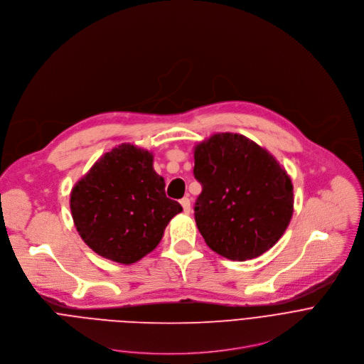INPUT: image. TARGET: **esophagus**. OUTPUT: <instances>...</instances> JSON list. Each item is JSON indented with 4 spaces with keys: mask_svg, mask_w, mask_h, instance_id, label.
<instances>
[{
    "mask_svg": "<svg viewBox=\"0 0 364 364\" xmlns=\"http://www.w3.org/2000/svg\"><path fill=\"white\" fill-rule=\"evenodd\" d=\"M181 205H182V208H183V210H185L186 213H189V210H191V199H189V198H182V199H181Z\"/></svg>",
    "mask_w": 364,
    "mask_h": 364,
    "instance_id": "esophagus-1",
    "label": "esophagus"
}]
</instances>
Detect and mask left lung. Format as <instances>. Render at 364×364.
Wrapping results in <instances>:
<instances>
[{
    "label": "left lung",
    "instance_id": "8db88e82",
    "mask_svg": "<svg viewBox=\"0 0 364 364\" xmlns=\"http://www.w3.org/2000/svg\"><path fill=\"white\" fill-rule=\"evenodd\" d=\"M202 192L195 221L206 245L228 259L268 251L293 216V183L265 149L237 133H218L195 148Z\"/></svg>",
    "mask_w": 364,
    "mask_h": 364
}]
</instances>
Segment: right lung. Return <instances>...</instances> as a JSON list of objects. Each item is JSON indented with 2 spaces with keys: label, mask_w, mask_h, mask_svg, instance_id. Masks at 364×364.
I'll use <instances>...</instances> for the list:
<instances>
[{
  "label": "right lung",
  "mask_w": 364,
  "mask_h": 364,
  "mask_svg": "<svg viewBox=\"0 0 364 364\" xmlns=\"http://www.w3.org/2000/svg\"><path fill=\"white\" fill-rule=\"evenodd\" d=\"M70 209L79 235L96 254L133 264L156 248L182 206L166 196L152 154L122 143L75 185Z\"/></svg>",
  "instance_id": "add662e5"
}]
</instances>
